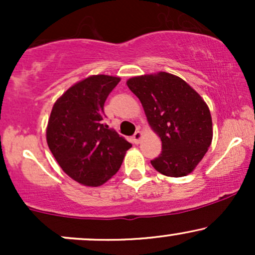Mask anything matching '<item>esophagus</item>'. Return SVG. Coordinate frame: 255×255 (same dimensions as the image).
Instances as JSON below:
<instances>
[{"label":"esophagus","mask_w":255,"mask_h":255,"mask_svg":"<svg viewBox=\"0 0 255 255\" xmlns=\"http://www.w3.org/2000/svg\"><path fill=\"white\" fill-rule=\"evenodd\" d=\"M141 137H142V133H141V131L136 130L135 133H134V135H133V141L135 142V144H139L140 140H141Z\"/></svg>","instance_id":"34e87169"}]
</instances>
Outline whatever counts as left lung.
I'll return each instance as SVG.
<instances>
[{
    "label": "left lung",
    "mask_w": 255,
    "mask_h": 255,
    "mask_svg": "<svg viewBox=\"0 0 255 255\" xmlns=\"http://www.w3.org/2000/svg\"><path fill=\"white\" fill-rule=\"evenodd\" d=\"M127 86L162 140V152L151 160L152 166L171 177L192 172L212 141V119L204 99L186 81L165 72L131 78Z\"/></svg>",
    "instance_id": "obj_1"
}]
</instances>
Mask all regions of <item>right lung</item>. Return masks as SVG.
I'll return each mask as SVG.
<instances>
[{"instance_id":"right-lung-1","label":"right lung","mask_w":255,"mask_h":255,"mask_svg":"<svg viewBox=\"0 0 255 255\" xmlns=\"http://www.w3.org/2000/svg\"><path fill=\"white\" fill-rule=\"evenodd\" d=\"M120 78L92 75L57 99L46 141L62 170L77 182L97 187L119 171L130 142L105 124L104 103Z\"/></svg>"}]
</instances>
